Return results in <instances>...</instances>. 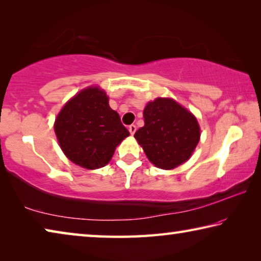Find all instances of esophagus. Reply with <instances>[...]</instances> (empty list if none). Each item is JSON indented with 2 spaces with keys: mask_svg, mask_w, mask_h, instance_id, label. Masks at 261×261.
<instances>
[{
  "mask_svg": "<svg viewBox=\"0 0 261 261\" xmlns=\"http://www.w3.org/2000/svg\"><path fill=\"white\" fill-rule=\"evenodd\" d=\"M136 130H137V127H136V125H135V124H131V125H129V131H130V134H131V135H134L135 132H136Z\"/></svg>",
  "mask_w": 261,
  "mask_h": 261,
  "instance_id": "esophagus-1",
  "label": "esophagus"
}]
</instances>
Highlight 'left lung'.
Listing matches in <instances>:
<instances>
[{"label": "left lung", "mask_w": 261, "mask_h": 261, "mask_svg": "<svg viewBox=\"0 0 261 261\" xmlns=\"http://www.w3.org/2000/svg\"><path fill=\"white\" fill-rule=\"evenodd\" d=\"M145 125L135 138L154 166L174 169L189 160L200 138L196 117L171 99L158 98L144 109Z\"/></svg>", "instance_id": "8db88e82"}]
</instances>
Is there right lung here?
I'll list each match as a JSON object with an SVG mask.
<instances>
[{
  "label": "right lung",
  "mask_w": 261,
  "mask_h": 261,
  "mask_svg": "<svg viewBox=\"0 0 261 261\" xmlns=\"http://www.w3.org/2000/svg\"><path fill=\"white\" fill-rule=\"evenodd\" d=\"M54 129L69 160L86 169L107 165L117 145L130 135L98 87L83 90L68 101L57 115Z\"/></svg>",
  "instance_id": "right-lung-1"
}]
</instances>
